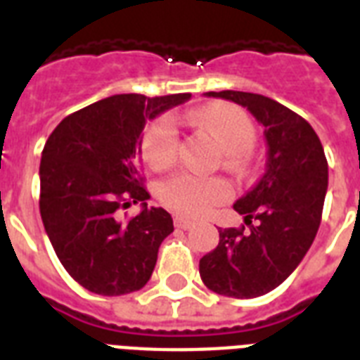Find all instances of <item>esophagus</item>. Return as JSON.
Instances as JSON below:
<instances>
[{
    "label": "esophagus",
    "instance_id": "1",
    "mask_svg": "<svg viewBox=\"0 0 360 360\" xmlns=\"http://www.w3.org/2000/svg\"><path fill=\"white\" fill-rule=\"evenodd\" d=\"M174 224L175 228H179V230H191V228H194V222L188 219H183V217H175Z\"/></svg>",
    "mask_w": 360,
    "mask_h": 360
}]
</instances>
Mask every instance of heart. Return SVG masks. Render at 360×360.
<instances>
[{
  "label": "heart",
  "mask_w": 360,
  "mask_h": 360,
  "mask_svg": "<svg viewBox=\"0 0 360 360\" xmlns=\"http://www.w3.org/2000/svg\"><path fill=\"white\" fill-rule=\"evenodd\" d=\"M192 123L200 124L217 138L226 149L224 164L230 169L245 172L248 149L256 141V127L246 112L233 104L217 103L194 110ZM179 151V129L172 115H160L141 136V155L151 168L164 169L175 162ZM231 196L230 185L220 177H202L191 172H179L160 181L157 198L164 207L183 217H202Z\"/></svg>",
  "instance_id": "heart-1"
}]
</instances>
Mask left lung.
<instances>
[{"label":"left lung","mask_w":360,"mask_h":360,"mask_svg":"<svg viewBox=\"0 0 360 360\" xmlns=\"http://www.w3.org/2000/svg\"><path fill=\"white\" fill-rule=\"evenodd\" d=\"M246 108L267 141L265 174L233 203L243 228L219 230L214 250L200 259V276L219 295L252 299L278 288L302 262L318 233L329 185L323 146L307 120L257 93L209 91Z\"/></svg>","instance_id":"left-lung-1"}]
</instances>
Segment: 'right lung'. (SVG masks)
Segmentation results:
<instances>
[{
    "label": "right lung",
    "instance_id": "add662e5",
    "mask_svg": "<svg viewBox=\"0 0 360 360\" xmlns=\"http://www.w3.org/2000/svg\"><path fill=\"white\" fill-rule=\"evenodd\" d=\"M188 93L114 95L67 115L41 158V219L67 273L97 295H127L151 278L158 246L174 231L162 207H147L141 130ZM140 201L124 221L120 211Z\"/></svg>",
    "mask_w": 360,
    "mask_h": 360
}]
</instances>
